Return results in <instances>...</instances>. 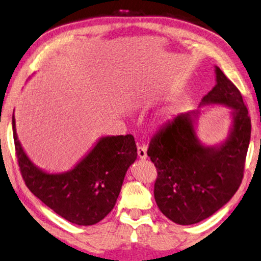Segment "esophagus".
Returning <instances> with one entry per match:
<instances>
[{
  "label": "esophagus",
  "instance_id": "obj_1",
  "mask_svg": "<svg viewBox=\"0 0 261 261\" xmlns=\"http://www.w3.org/2000/svg\"><path fill=\"white\" fill-rule=\"evenodd\" d=\"M138 156L141 160H146L147 159V146H140L138 147Z\"/></svg>",
  "mask_w": 261,
  "mask_h": 261
}]
</instances>
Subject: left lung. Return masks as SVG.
Here are the masks:
<instances>
[{
  "mask_svg": "<svg viewBox=\"0 0 261 261\" xmlns=\"http://www.w3.org/2000/svg\"><path fill=\"white\" fill-rule=\"evenodd\" d=\"M216 85L199 106L231 108L227 138L216 146L200 142L202 112L179 114L154 135L147 154L158 169L154 197L159 209L179 225L202 222L230 200L242 183L251 139V120L242 93L215 66Z\"/></svg>",
  "mask_w": 261,
  "mask_h": 261,
  "instance_id": "obj_1",
  "label": "left lung"
}]
</instances>
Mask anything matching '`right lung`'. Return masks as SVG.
<instances>
[{"label": "right lung", "instance_id": "right-lung-1", "mask_svg": "<svg viewBox=\"0 0 261 261\" xmlns=\"http://www.w3.org/2000/svg\"><path fill=\"white\" fill-rule=\"evenodd\" d=\"M13 134L22 177L36 197L69 222L82 226L97 224L113 209L123 178L138 156L133 135L102 136L72 169L47 172L38 168Z\"/></svg>", "mask_w": 261, "mask_h": 261}]
</instances>
